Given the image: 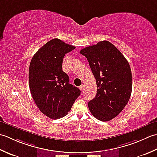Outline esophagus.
<instances>
[{
	"instance_id": "obj_1",
	"label": "esophagus",
	"mask_w": 157,
	"mask_h": 157,
	"mask_svg": "<svg viewBox=\"0 0 157 157\" xmlns=\"http://www.w3.org/2000/svg\"><path fill=\"white\" fill-rule=\"evenodd\" d=\"M79 89H80V90H81V91H82L83 89H84V85H81V86H80Z\"/></svg>"
}]
</instances>
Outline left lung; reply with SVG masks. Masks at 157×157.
Returning <instances> with one entry per match:
<instances>
[{
  "label": "left lung",
  "mask_w": 157,
  "mask_h": 157,
  "mask_svg": "<svg viewBox=\"0 0 157 157\" xmlns=\"http://www.w3.org/2000/svg\"><path fill=\"white\" fill-rule=\"evenodd\" d=\"M89 62L97 84L95 97L88 103L93 116L108 121L119 115L132 94V75L129 62L109 41H100L80 51Z\"/></svg>",
  "instance_id": "obj_1"
}]
</instances>
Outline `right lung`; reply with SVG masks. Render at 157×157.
<instances>
[{"mask_svg": "<svg viewBox=\"0 0 157 157\" xmlns=\"http://www.w3.org/2000/svg\"><path fill=\"white\" fill-rule=\"evenodd\" d=\"M75 46L53 38L34 54L29 67V87L35 104L41 113L57 119L68 114L81 90L69 83L63 72L62 62Z\"/></svg>", "mask_w": 157, "mask_h": 157, "instance_id": "add662e5", "label": "right lung"}]
</instances>
